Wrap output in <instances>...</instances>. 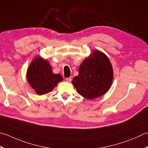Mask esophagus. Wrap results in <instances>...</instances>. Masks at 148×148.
Masks as SVG:
<instances>
[{
  "instance_id": "obj_1",
  "label": "esophagus",
  "mask_w": 148,
  "mask_h": 148,
  "mask_svg": "<svg viewBox=\"0 0 148 148\" xmlns=\"http://www.w3.org/2000/svg\"><path fill=\"white\" fill-rule=\"evenodd\" d=\"M66 82H71V81H72V78L71 77L66 78Z\"/></svg>"
}]
</instances>
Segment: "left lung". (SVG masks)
<instances>
[{"label":"left lung","mask_w":148,"mask_h":148,"mask_svg":"<svg viewBox=\"0 0 148 148\" xmlns=\"http://www.w3.org/2000/svg\"><path fill=\"white\" fill-rule=\"evenodd\" d=\"M79 74L72 81L77 92L86 99L100 97L110 88L114 72L110 61L102 52L94 51L83 61Z\"/></svg>","instance_id":"8db88e82"}]
</instances>
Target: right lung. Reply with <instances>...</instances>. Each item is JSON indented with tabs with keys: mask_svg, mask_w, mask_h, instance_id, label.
Returning a JSON list of instances; mask_svg holds the SVG:
<instances>
[{
	"mask_svg": "<svg viewBox=\"0 0 148 148\" xmlns=\"http://www.w3.org/2000/svg\"><path fill=\"white\" fill-rule=\"evenodd\" d=\"M27 82L38 95L51 92L63 77L60 74H55L51 66L46 60L37 56L31 63L27 72Z\"/></svg>",
	"mask_w": 148,
	"mask_h": 148,
	"instance_id": "obj_1",
	"label": "right lung"
}]
</instances>
